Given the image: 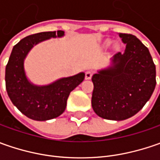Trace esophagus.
Masks as SVG:
<instances>
[{
	"instance_id": "1",
	"label": "esophagus",
	"mask_w": 160,
	"mask_h": 160,
	"mask_svg": "<svg viewBox=\"0 0 160 160\" xmlns=\"http://www.w3.org/2000/svg\"><path fill=\"white\" fill-rule=\"evenodd\" d=\"M93 71L92 70H87L86 72H85V79H91L92 78V75H93Z\"/></svg>"
}]
</instances>
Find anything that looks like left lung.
I'll use <instances>...</instances> for the list:
<instances>
[{
    "mask_svg": "<svg viewBox=\"0 0 160 160\" xmlns=\"http://www.w3.org/2000/svg\"><path fill=\"white\" fill-rule=\"evenodd\" d=\"M126 43L113 66L93 75L92 106L99 117L125 120L143 108L156 86V67L148 48L134 35L119 34Z\"/></svg>",
    "mask_w": 160,
    "mask_h": 160,
    "instance_id": "8db88e82",
    "label": "left lung"
}]
</instances>
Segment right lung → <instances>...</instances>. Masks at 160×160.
I'll use <instances>...</instances> for the list:
<instances>
[{
	"label": "right lung",
	"mask_w": 160,
	"mask_h": 160,
	"mask_svg": "<svg viewBox=\"0 0 160 160\" xmlns=\"http://www.w3.org/2000/svg\"><path fill=\"white\" fill-rule=\"evenodd\" d=\"M63 34L61 30L31 34L18 42L9 56L5 69L8 95L18 109L31 119L45 121L60 116L64 112L70 92L84 79V74L80 73L61 78L49 85L36 86L30 83L25 75L24 59L33 46Z\"/></svg>",
	"instance_id": "1"
}]
</instances>
